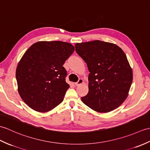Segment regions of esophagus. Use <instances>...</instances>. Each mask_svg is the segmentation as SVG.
Listing matches in <instances>:
<instances>
[{
	"mask_svg": "<svg viewBox=\"0 0 150 150\" xmlns=\"http://www.w3.org/2000/svg\"><path fill=\"white\" fill-rule=\"evenodd\" d=\"M83 80L82 79H80L78 81V82H76L75 83V85L76 86H79L80 85H81L82 83H83Z\"/></svg>",
	"mask_w": 150,
	"mask_h": 150,
	"instance_id": "34e87169",
	"label": "esophagus"
}]
</instances>
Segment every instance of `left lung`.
Instances as JSON below:
<instances>
[{
	"instance_id": "8db88e82",
	"label": "left lung",
	"mask_w": 150,
	"mask_h": 150,
	"mask_svg": "<svg viewBox=\"0 0 150 150\" xmlns=\"http://www.w3.org/2000/svg\"><path fill=\"white\" fill-rule=\"evenodd\" d=\"M75 50L88 66L89 92L83 103L98 112L117 109L127 99L133 73L126 55L116 44L95 40L76 43Z\"/></svg>"
}]
</instances>
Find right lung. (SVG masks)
<instances>
[{
    "mask_svg": "<svg viewBox=\"0 0 150 150\" xmlns=\"http://www.w3.org/2000/svg\"><path fill=\"white\" fill-rule=\"evenodd\" d=\"M74 47L63 41H38L28 48L16 70L18 91L31 109L40 112L52 110L64 100L69 84L62 67Z\"/></svg>",
    "mask_w": 150,
    "mask_h": 150,
    "instance_id": "obj_1",
    "label": "right lung"
}]
</instances>
